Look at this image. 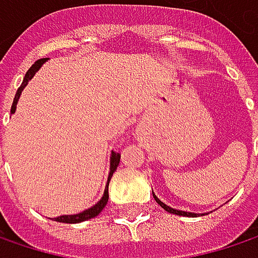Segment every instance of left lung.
Listing matches in <instances>:
<instances>
[{
    "label": "left lung",
    "instance_id": "obj_1",
    "mask_svg": "<svg viewBox=\"0 0 258 258\" xmlns=\"http://www.w3.org/2000/svg\"><path fill=\"white\" fill-rule=\"evenodd\" d=\"M154 194V192H152ZM154 199H155V202L164 209V211H167V212H170V214H175V215H182V217H197L199 214H194V212H185V211H178V209H173V208H170V206H167L166 203H163L155 194H154ZM203 215V214H202Z\"/></svg>",
    "mask_w": 258,
    "mask_h": 258
}]
</instances>
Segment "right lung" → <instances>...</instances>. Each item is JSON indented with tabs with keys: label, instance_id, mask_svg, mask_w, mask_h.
<instances>
[{
	"label": "right lung",
	"instance_id": "right-lung-1",
	"mask_svg": "<svg viewBox=\"0 0 258 258\" xmlns=\"http://www.w3.org/2000/svg\"><path fill=\"white\" fill-rule=\"evenodd\" d=\"M46 61H47V58H43V59L35 61V62L31 66V69L26 72L25 78H24V82H22V85L19 86V89H18V92H16V95H15V100H13V104H12V110H10L12 113H15V110H16L18 100H19V97H21V94H22L24 88L28 85V82L34 78V75L40 70V67H41ZM119 160H121V154H118V152H112V155H110V172H109V178H107V183H106V188H104V194H103V197L98 200V203H95L94 206H91L89 209H86V211H83V212H80V214H75V215H62V217L55 218L53 221H58V223H69V224H76V223H82V221H86V220H91V218L97 217V215L103 211V208L107 205V200H109V182H110L112 176H113V173H115V170H116V167H118V164H119Z\"/></svg>",
	"mask_w": 258,
	"mask_h": 258
}]
</instances>
